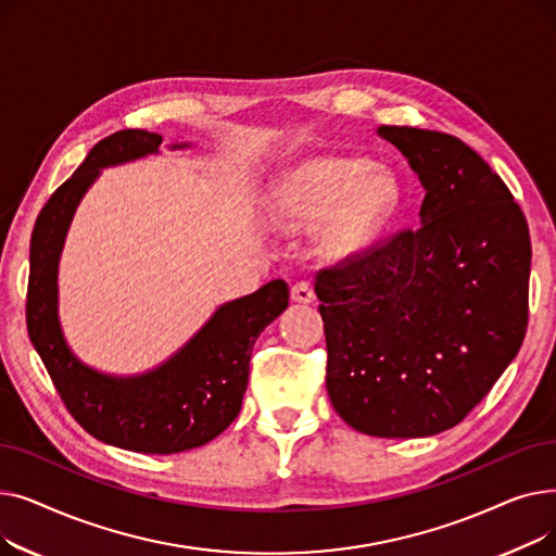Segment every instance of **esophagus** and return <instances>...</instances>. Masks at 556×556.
I'll use <instances>...</instances> for the list:
<instances>
[{
  "mask_svg": "<svg viewBox=\"0 0 556 556\" xmlns=\"http://www.w3.org/2000/svg\"><path fill=\"white\" fill-rule=\"evenodd\" d=\"M290 298L300 304H311L315 300V290L308 281H298L293 288H290Z\"/></svg>",
  "mask_w": 556,
  "mask_h": 556,
  "instance_id": "esophagus-1",
  "label": "esophagus"
}]
</instances>
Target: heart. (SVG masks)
Here are the masks:
<instances>
[{
    "instance_id": "heart-1",
    "label": "heart",
    "mask_w": 556,
    "mask_h": 556,
    "mask_svg": "<svg viewBox=\"0 0 556 556\" xmlns=\"http://www.w3.org/2000/svg\"><path fill=\"white\" fill-rule=\"evenodd\" d=\"M399 204V185L386 168L354 157H313L290 170L273 195V214L286 227L311 229L330 220L319 248L331 258L365 250Z\"/></svg>"
}]
</instances>
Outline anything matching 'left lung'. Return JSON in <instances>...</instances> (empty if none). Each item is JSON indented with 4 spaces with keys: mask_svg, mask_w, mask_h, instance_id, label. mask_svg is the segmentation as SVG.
Returning a JSON list of instances; mask_svg holds the SVG:
<instances>
[{
    "mask_svg": "<svg viewBox=\"0 0 556 556\" xmlns=\"http://www.w3.org/2000/svg\"><path fill=\"white\" fill-rule=\"evenodd\" d=\"M378 135L426 189L421 225L315 277L336 413L390 440L457 426L516 358L530 313V229L498 173L462 139Z\"/></svg>",
    "mask_w": 556,
    "mask_h": 556,
    "instance_id": "8db88e82",
    "label": "left lung"
}]
</instances>
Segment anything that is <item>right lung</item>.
Instances as JSON below:
<instances>
[{
    "label": "right lung",
    "mask_w": 556,
    "mask_h": 556,
    "mask_svg": "<svg viewBox=\"0 0 556 556\" xmlns=\"http://www.w3.org/2000/svg\"><path fill=\"white\" fill-rule=\"evenodd\" d=\"M162 135L128 128L101 139L72 178L42 207L31 237L26 329L70 415L99 442L146 455H170L218 437L248 388L252 346L288 306V286L275 279L220 306L195 338L162 367L112 378L70 352L55 313V273L70 220L103 166L157 153ZM180 149V146H178Z\"/></svg>",
    "instance_id": "1"
}]
</instances>
